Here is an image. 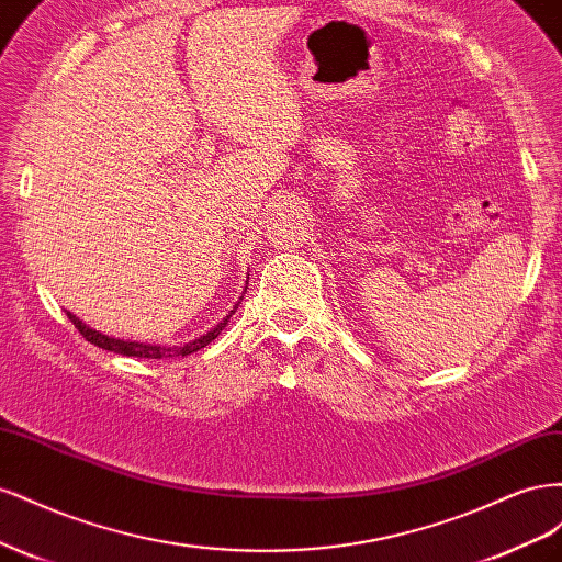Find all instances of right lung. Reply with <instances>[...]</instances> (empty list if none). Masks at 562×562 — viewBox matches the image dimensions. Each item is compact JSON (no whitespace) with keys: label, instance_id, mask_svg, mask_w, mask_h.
Segmentation results:
<instances>
[{"label":"right lung","instance_id":"1","mask_svg":"<svg viewBox=\"0 0 562 562\" xmlns=\"http://www.w3.org/2000/svg\"><path fill=\"white\" fill-rule=\"evenodd\" d=\"M239 310V304L217 323V326L213 330H209L206 335H201L199 339H192V342H187L182 347H161V345H145V342H128V339H116V337H108L103 333H98L93 328H89L87 323H81L72 312H67V318H70L75 323V328L89 339L91 345L100 347V349H108V351H114V353H124V356H135V359H173V356H187V353H194L199 349H203L206 345H211L213 339L225 330L227 321L232 318V314Z\"/></svg>","mask_w":562,"mask_h":562}]
</instances>
